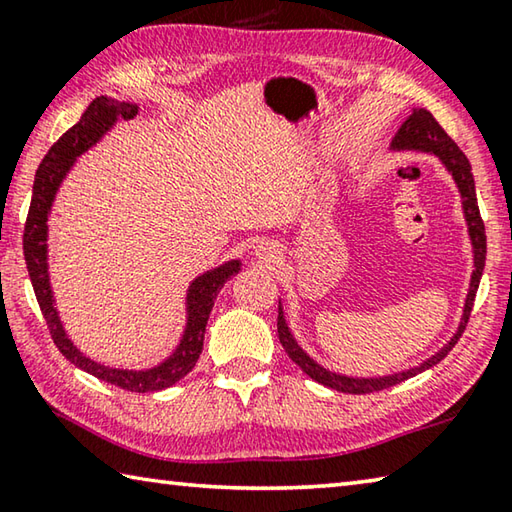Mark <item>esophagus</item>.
Wrapping results in <instances>:
<instances>
[{
    "mask_svg": "<svg viewBox=\"0 0 512 512\" xmlns=\"http://www.w3.org/2000/svg\"><path fill=\"white\" fill-rule=\"evenodd\" d=\"M257 257H259V262H264V264H275V262H280L282 250L275 244V241H262V244L257 246Z\"/></svg>",
    "mask_w": 512,
    "mask_h": 512,
    "instance_id": "esophagus-1",
    "label": "esophagus"
}]
</instances>
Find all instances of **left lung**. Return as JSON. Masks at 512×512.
Listing matches in <instances>:
<instances>
[{"label": "left lung", "instance_id": "obj_1", "mask_svg": "<svg viewBox=\"0 0 512 512\" xmlns=\"http://www.w3.org/2000/svg\"><path fill=\"white\" fill-rule=\"evenodd\" d=\"M391 146H393V151H422V153L438 155L440 162L445 164V169L452 173L454 183L463 198V214H465L467 232H470V241H472V250H474V271H472V280H470V291H467V298H465L461 325H458L456 334L449 339L445 348H440L436 354H433V357L422 361L420 366H415L411 370L395 372V375H388V377H348V375H339V372L323 368L320 363H316L305 350L300 348L296 339H293L287 320H284L282 305H280V309H277V336H280L282 348L287 350L291 361L298 363L305 375L318 381V384L334 388V391H339V393L366 395V393L384 391V388L402 384V381L415 377L418 372L429 370L431 366H436V363L443 361L449 354V350L456 345V341L461 339V334L465 332V325H467V320H470L472 307H474V296H476V289H479L483 266H485V225H483V219L479 214V203H476L472 167H470V160L465 158V153L458 149L452 137L443 131V126H440L438 121L433 119L431 112L424 108H415L411 112L409 119H406L400 126V131L395 133Z\"/></svg>", "mask_w": 512, "mask_h": 512}]
</instances>
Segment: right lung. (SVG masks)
Returning a JSON list of instances; mask_svg holds the SVG:
<instances>
[{
    "label": "right lung",
    "mask_w": 512,
    "mask_h": 512,
    "mask_svg": "<svg viewBox=\"0 0 512 512\" xmlns=\"http://www.w3.org/2000/svg\"><path fill=\"white\" fill-rule=\"evenodd\" d=\"M137 112H140L137 103L97 97L90 103L88 110L83 112L79 124H74L54 146H51L36 171V180H33L31 207L27 223H24V259H27L33 291H36L42 316L47 320L49 334L51 339H54L56 348L63 352V357L67 361H72L76 368L90 372V375L101 381H108L112 386L124 388V391L155 393L173 386L196 366V361L201 357L203 350L207 318L212 314L216 293L223 289V284L228 282L232 275L241 271L239 259H232V262L216 266L212 271L198 275L196 280L189 284L187 325L183 339H180L178 348L173 350L169 359H164L155 368L146 370H124L103 366V363L85 357V354L69 341L65 327L58 318V309L54 307V293H51L47 264V221L60 183H63L69 169H72L74 160L88 149H92V146L115 126L117 119H133Z\"/></svg>",
    "instance_id": "obj_1"
}]
</instances>
